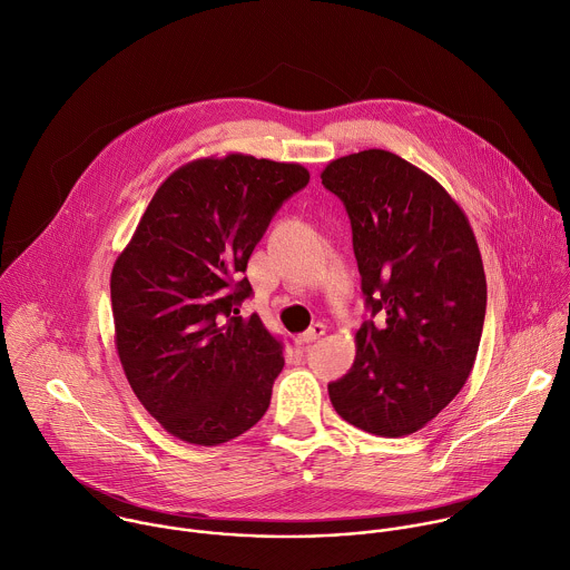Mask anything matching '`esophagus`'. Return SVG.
Here are the masks:
<instances>
[{"label": "esophagus", "instance_id": "obj_1", "mask_svg": "<svg viewBox=\"0 0 570 570\" xmlns=\"http://www.w3.org/2000/svg\"><path fill=\"white\" fill-rule=\"evenodd\" d=\"M326 333V326L324 324H313L306 333H302V335H297L295 337V344H311V342H315V340H320L322 335Z\"/></svg>", "mask_w": 570, "mask_h": 570}]
</instances>
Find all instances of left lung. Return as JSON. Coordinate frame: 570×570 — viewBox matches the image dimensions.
Instances as JSON below:
<instances>
[{"label": "left lung", "instance_id": "left-lung-1", "mask_svg": "<svg viewBox=\"0 0 570 570\" xmlns=\"http://www.w3.org/2000/svg\"><path fill=\"white\" fill-rule=\"evenodd\" d=\"M322 184L353 228L371 317L357 331L351 371L328 384L353 426L402 438L426 426L466 384L487 315V275L458 202L395 153L333 159Z\"/></svg>", "mask_w": 570, "mask_h": 570}]
</instances>
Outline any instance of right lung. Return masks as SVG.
I'll use <instances>...</instances> for the list:
<instances>
[{"mask_svg": "<svg viewBox=\"0 0 570 570\" xmlns=\"http://www.w3.org/2000/svg\"><path fill=\"white\" fill-rule=\"evenodd\" d=\"M299 164L230 153L177 168L153 195L110 275L115 346L144 409L175 438L217 446L255 426L284 368L282 342L239 306Z\"/></svg>", "mask_w": 570, "mask_h": 570, "instance_id": "1", "label": "right lung"}]
</instances>
